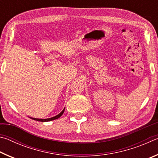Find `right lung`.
<instances>
[{
	"label": "right lung",
	"mask_w": 158,
	"mask_h": 158,
	"mask_svg": "<svg viewBox=\"0 0 158 158\" xmlns=\"http://www.w3.org/2000/svg\"><path fill=\"white\" fill-rule=\"evenodd\" d=\"M64 111H65V109H63V110L60 112L59 114H58L57 116H56L54 117H52V118H47V119H39V118H31L35 120V121H41V122H47V121H53V120H55V119H57L58 118H60L61 116H62L63 114L64 113Z\"/></svg>",
	"instance_id": "right-lung-1"
}]
</instances>
